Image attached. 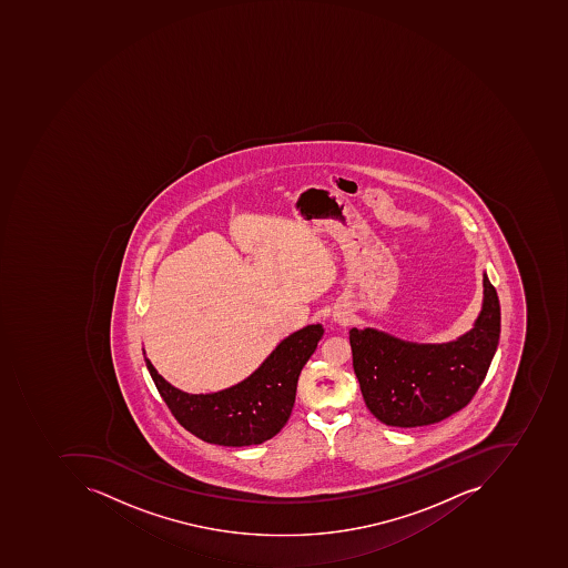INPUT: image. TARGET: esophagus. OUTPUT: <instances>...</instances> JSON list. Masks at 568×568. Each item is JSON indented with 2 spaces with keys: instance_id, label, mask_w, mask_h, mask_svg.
Wrapping results in <instances>:
<instances>
[{
  "instance_id": "obj_1",
  "label": "esophagus",
  "mask_w": 568,
  "mask_h": 568,
  "mask_svg": "<svg viewBox=\"0 0 568 568\" xmlns=\"http://www.w3.org/2000/svg\"><path fill=\"white\" fill-rule=\"evenodd\" d=\"M333 317H334V323H339V324L346 323L345 315L334 314Z\"/></svg>"
}]
</instances>
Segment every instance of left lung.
Segmentation results:
<instances>
[{"label":"left lung","instance_id":"8db88e82","mask_svg":"<svg viewBox=\"0 0 568 568\" xmlns=\"http://www.w3.org/2000/svg\"><path fill=\"white\" fill-rule=\"evenodd\" d=\"M500 339V302L483 273L471 329L447 343H415L386 331L349 329L353 368L372 415L389 427H425L463 409L485 381Z\"/></svg>","mask_w":568,"mask_h":568}]
</instances>
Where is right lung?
<instances>
[{"mask_svg": "<svg viewBox=\"0 0 568 568\" xmlns=\"http://www.w3.org/2000/svg\"><path fill=\"white\" fill-rule=\"evenodd\" d=\"M321 324L286 336L241 383L216 393L190 394L168 383L145 356L160 396L185 430L209 444L247 447L275 437L292 415L298 375L323 337Z\"/></svg>", "mask_w": 568, "mask_h": 568, "instance_id": "add662e5", "label": "right lung"}]
</instances>
